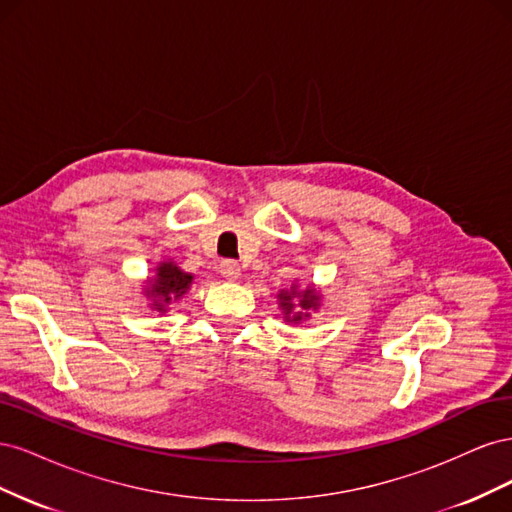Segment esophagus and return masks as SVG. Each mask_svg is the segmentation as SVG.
<instances>
[{"label":"esophagus","mask_w":512,"mask_h":512,"mask_svg":"<svg viewBox=\"0 0 512 512\" xmlns=\"http://www.w3.org/2000/svg\"><path fill=\"white\" fill-rule=\"evenodd\" d=\"M220 273L224 275V280H228V282L239 280V275H241L239 262H235V260H224L222 265H220Z\"/></svg>","instance_id":"esophagus-1"}]
</instances>
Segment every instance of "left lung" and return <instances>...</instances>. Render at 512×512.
I'll list each match as a JSON object with an SVG mask.
<instances>
[{"instance_id":"obj_1","label":"left lung","mask_w":512,"mask_h":512,"mask_svg":"<svg viewBox=\"0 0 512 512\" xmlns=\"http://www.w3.org/2000/svg\"><path fill=\"white\" fill-rule=\"evenodd\" d=\"M322 303V294L314 286L301 288L297 282H292L290 288L277 292V305L282 309L284 322L301 324L312 312H318Z\"/></svg>"}]
</instances>
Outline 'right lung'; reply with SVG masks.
Here are the masks:
<instances>
[{
  "instance_id": "1",
  "label": "right lung",
  "mask_w": 512,
  "mask_h": 512,
  "mask_svg": "<svg viewBox=\"0 0 512 512\" xmlns=\"http://www.w3.org/2000/svg\"><path fill=\"white\" fill-rule=\"evenodd\" d=\"M194 282V275L183 271L177 262L162 260L158 267L153 269V275L145 280L143 297L149 301V307L153 312L166 314L168 305L179 301L185 292L190 290Z\"/></svg>"
}]
</instances>
